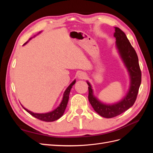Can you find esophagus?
Returning <instances> with one entry per match:
<instances>
[{
	"label": "esophagus",
	"instance_id": "obj_1",
	"mask_svg": "<svg viewBox=\"0 0 153 153\" xmlns=\"http://www.w3.org/2000/svg\"><path fill=\"white\" fill-rule=\"evenodd\" d=\"M86 76H87V75L84 72H80V73H78V78H79V79H80V80L85 79V78H86Z\"/></svg>",
	"mask_w": 153,
	"mask_h": 153
}]
</instances>
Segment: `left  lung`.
I'll list each match as a JSON object with an SVG mask.
<instances>
[{"label":"left lung","mask_w":153,"mask_h":153,"mask_svg":"<svg viewBox=\"0 0 153 153\" xmlns=\"http://www.w3.org/2000/svg\"><path fill=\"white\" fill-rule=\"evenodd\" d=\"M114 28V36L116 39V48L130 78V85L126 95L117 103L105 104L94 96L92 86L90 83L87 81L89 85L88 98L89 102L94 111L101 117L105 118L116 117L131 107L137 99L141 84V71L135 50L129 43L124 32L118 27Z\"/></svg>","instance_id":"left-lung-1"}]
</instances>
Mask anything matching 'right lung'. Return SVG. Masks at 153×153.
Here are the masks:
<instances>
[{
	"mask_svg": "<svg viewBox=\"0 0 153 153\" xmlns=\"http://www.w3.org/2000/svg\"><path fill=\"white\" fill-rule=\"evenodd\" d=\"M30 39L31 38H30ZM27 42H28V41H27ZM27 42H26L24 45H25ZM75 82H76V80H74L71 84L68 87L66 91L64 92L62 100L61 102V103H60L59 106H58V107H57L53 111H51V112L45 113V114H38V113L32 112L31 111L24 108V106H23V108H24L27 112L29 113L31 115H32V116L41 120V121H43L45 122H52L54 121H56V120L61 118L64 113V111L66 110L67 104L68 102L69 93H70V91L73 85L75 84Z\"/></svg>",
	"mask_w": 153,
	"mask_h": 153,
	"instance_id": "obj_1",
	"label": "right lung"
}]
</instances>
